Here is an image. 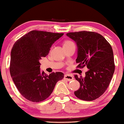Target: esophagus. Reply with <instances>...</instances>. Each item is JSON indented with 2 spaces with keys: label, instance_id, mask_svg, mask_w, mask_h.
Returning a JSON list of instances; mask_svg holds the SVG:
<instances>
[{
  "label": "esophagus",
  "instance_id": "esophagus-1",
  "mask_svg": "<svg viewBox=\"0 0 124 124\" xmlns=\"http://www.w3.org/2000/svg\"><path fill=\"white\" fill-rule=\"evenodd\" d=\"M64 79L68 80V81H70L73 80V77L70 75H68V74H66L64 76Z\"/></svg>",
  "mask_w": 124,
  "mask_h": 124
}]
</instances>
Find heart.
Listing matches in <instances>:
<instances>
[{
	"mask_svg": "<svg viewBox=\"0 0 124 124\" xmlns=\"http://www.w3.org/2000/svg\"><path fill=\"white\" fill-rule=\"evenodd\" d=\"M73 44L72 41H65V43H64L63 45H69V44Z\"/></svg>",
	"mask_w": 124,
	"mask_h": 124,
	"instance_id": "heart-1",
	"label": "heart"
}]
</instances>
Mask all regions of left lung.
I'll return each mask as SVG.
<instances>
[{
	"instance_id": "8db88e82",
	"label": "left lung",
	"mask_w": 124,
	"mask_h": 124,
	"mask_svg": "<svg viewBox=\"0 0 124 124\" xmlns=\"http://www.w3.org/2000/svg\"><path fill=\"white\" fill-rule=\"evenodd\" d=\"M66 35L75 41L78 46L77 68H83L86 65L89 69L84 78L75 75L80 83L75 95L82 100H94L106 92L114 72L111 46L97 32L82 31L69 32Z\"/></svg>"
}]
</instances>
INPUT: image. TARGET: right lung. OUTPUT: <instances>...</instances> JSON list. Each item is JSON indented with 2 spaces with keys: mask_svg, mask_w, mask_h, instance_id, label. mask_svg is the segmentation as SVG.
<instances>
[{
  "mask_svg": "<svg viewBox=\"0 0 124 124\" xmlns=\"http://www.w3.org/2000/svg\"><path fill=\"white\" fill-rule=\"evenodd\" d=\"M63 33L32 30L18 39L13 45L10 55V73L18 92L32 102L45 100L53 92L62 72L47 75L40 72L39 60L49 53L52 45Z\"/></svg>",
  "mask_w": 124,
  "mask_h": 124,
  "instance_id": "right-lung-1",
  "label": "right lung"
}]
</instances>
